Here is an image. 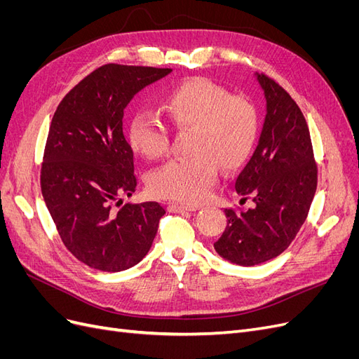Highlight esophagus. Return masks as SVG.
<instances>
[{
	"label": "esophagus",
	"instance_id": "34e87169",
	"mask_svg": "<svg viewBox=\"0 0 359 359\" xmlns=\"http://www.w3.org/2000/svg\"><path fill=\"white\" fill-rule=\"evenodd\" d=\"M198 206H190V205H180V203H170L169 205V211L170 212H191L196 211Z\"/></svg>",
	"mask_w": 359,
	"mask_h": 359
}]
</instances>
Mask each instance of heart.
<instances>
[{"mask_svg":"<svg viewBox=\"0 0 359 359\" xmlns=\"http://www.w3.org/2000/svg\"><path fill=\"white\" fill-rule=\"evenodd\" d=\"M163 109L178 126H191L189 156L175 157L149 173V189L157 196L181 203H199L219 177V161L233 168L252 151L259 115L243 95H229L206 79L175 86L163 99ZM130 144L148 158L165 156L170 136L168 126L154 114L139 112L128 126Z\"/></svg>","mask_w":359,"mask_h":359,"instance_id":"1","label":"heart"}]
</instances>
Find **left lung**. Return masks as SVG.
<instances>
[{
    "label": "left lung",
    "instance_id": "8db88e82",
    "mask_svg": "<svg viewBox=\"0 0 359 359\" xmlns=\"http://www.w3.org/2000/svg\"><path fill=\"white\" fill-rule=\"evenodd\" d=\"M256 79L266 115L255 153L235 181L236 193L255 206L226 208L227 226L214 243L223 259L241 266L264 264L285 252L306 222L318 186L306 118L276 81L257 73Z\"/></svg>",
    "mask_w": 359,
    "mask_h": 359
}]
</instances>
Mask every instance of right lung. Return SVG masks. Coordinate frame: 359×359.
<instances>
[{
  "mask_svg": "<svg viewBox=\"0 0 359 359\" xmlns=\"http://www.w3.org/2000/svg\"><path fill=\"white\" fill-rule=\"evenodd\" d=\"M170 72L106 64L76 85L53 114L41 193L64 245L90 268L128 269L153 245L166 211L157 202L123 203L137 186L123 118L135 94Z\"/></svg>",
  "mask_w": 359,
  "mask_h": 359,
  "instance_id": "right-lung-1",
  "label": "right lung"
}]
</instances>
